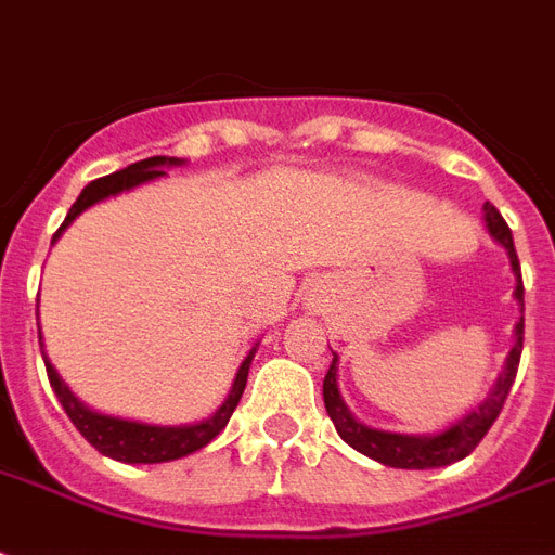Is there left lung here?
I'll use <instances>...</instances> for the list:
<instances>
[{
    "mask_svg": "<svg viewBox=\"0 0 555 555\" xmlns=\"http://www.w3.org/2000/svg\"><path fill=\"white\" fill-rule=\"evenodd\" d=\"M486 227L492 232V238L498 244L506 247L509 253V261H513L515 276H518V287H515V296L524 306V282H521V264H518V253H515L513 232L506 227V221L501 218V211L494 209L492 203H486ZM515 340L513 352L506 358V370L498 378V387L489 392V399L480 404L477 410H472L468 416L460 418L456 425H451L448 430L437 434V437H401V434H387V430H372L366 425H361L358 418L346 410L340 392H337V354H334L332 366L325 372L323 378V401L328 416H332L334 428L340 434L344 442L361 451V454L372 456L384 465H392V468H439V465H451L456 460H463L480 446V439L489 434V428L494 425V418L501 416V408L509 390H513V380L518 375V363H521V349H524V320L515 325Z\"/></svg>",
    "mask_w": 555,
    "mask_h": 555,
    "instance_id": "1",
    "label": "left lung"
}]
</instances>
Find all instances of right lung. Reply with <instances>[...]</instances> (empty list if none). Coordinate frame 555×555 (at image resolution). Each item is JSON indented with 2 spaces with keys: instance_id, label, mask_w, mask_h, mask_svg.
<instances>
[{
  "instance_id": "1",
  "label": "right lung",
  "mask_w": 555,
  "mask_h": 555,
  "mask_svg": "<svg viewBox=\"0 0 555 555\" xmlns=\"http://www.w3.org/2000/svg\"><path fill=\"white\" fill-rule=\"evenodd\" d=\"M180 159H168V156H151V159H139V163L127 165L121 171L109 177H101V180H92L80 197L72 203L66 221L61 223V230L54 232L52 244L61 238V232L69 227L80 211L92 206V203L104 201L109 194L125 192V189H133V185L145 183V180H154V177L165 175L159 171L163 165H177ZM40 352H42V337H40ZM256 352V349H253ZM253 352L247 354V361L241 363L238 375H235V384H232L230 399L223 401L221 410L215 413L206 422H197V425H185V428H154V425H137V422H125V418H109L101 416V413H92L80 404L75 396L69 392V387L63 384L61 375L54 372V366L46 358V372H49V384H52L54 396L66 410V416L72 418V425L83 434V439L90 442L92 448H99L104 456H113V460H121V463H168V460H180L185 454H194L201 451L203 446H209L211 439L218 437L227 422H230L232 410L238 408L241 392L247 387V372L249 361H253Z\"/></svg>"
}]
</instances>
